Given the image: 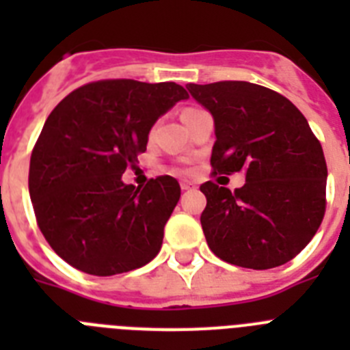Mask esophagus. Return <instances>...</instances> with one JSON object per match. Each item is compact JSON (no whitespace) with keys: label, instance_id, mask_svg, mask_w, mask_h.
I'll return each mask as SVG.
<instances>
[{"label":"esophagus","instance_id":"esophagus-1","mask_svg":"<svg viewBox=\"0 0 350 350\" xmlns=\"http://www.w3.org/2000/svg\"><path fill=\"white\" fill-rule=\"evenodd\" d=\"M180 187L184 191H187V189H193V187H196V184L191 180H180Z\"/></svg>","mask_w":350,"mask_h":350}]
</instances>
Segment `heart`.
<instances>
[{
  "label": "heart",
  "instance_id": "1",
  "mask_svg": "<svg viewBox=\"0 0 350 350\" xmlns=\"http://www.w3.org/2000/svg\"><path fill=\"white\" fill-rule=\"evenodd\" d=\"M189 110H194V108H187V110H185V112H189ZM185 112H184V113H185Z\"/></svg>",
  "mask_w": 350,
  "mask_h": 350
}]
</instances>
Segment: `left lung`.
<instances>
[{
  "label": "left lung",
  "instance_id": "obj_1",
  "mask_svg": "<svg viewBox=\"0 0 350 350\" xmlns=\"http://www.w3.org/2000/svg\"><path fill=\"white\" fill-rule=\"evenodd\" d=\"M213 116V175L245 172L231 193L208 180L202 228L222 261L252 270L298 256L326 212V159L307 119L286 96L242 80L187 85Z\"/></svg>",
  "mask_w": 350,
  "mask_h": 350
}]
</instances>
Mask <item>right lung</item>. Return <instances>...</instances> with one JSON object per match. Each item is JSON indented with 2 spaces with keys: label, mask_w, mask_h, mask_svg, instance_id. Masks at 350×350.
Returning a JSON list of instances; mask_svg holds the SVG:
<instances>
[{
  "label": "right lung",
  "mask_w": 350,
  "mask_h": 350,
  "mask_svg": "<svg viewBox=\"0 0 350 350\" xmlns=\"http://www.w3.org/2000/svg\"><path fill=\"white\" fill-rule=\"evenodd\" d=\"M189 98L175 82L110 79L71 91L47 117L29 163V196L49 245L98 277L152 261L180 198L170 175L144 187L120 180L147 150L148 131Z\"/></svg>",
  "instance_id": "right-lung-1"
}]
</instances>
